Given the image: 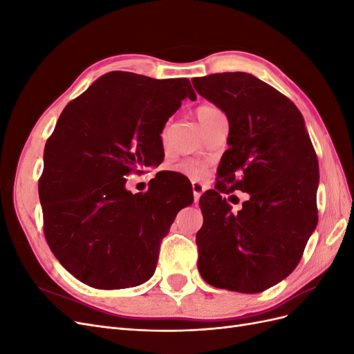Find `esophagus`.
I'll list each match as a JSON object with an SVG mask.
<instances>
[{
	"label": "esophagus",
	"mask_w": 354,
	"mask_h": 354,
	"mask_svg": "<svg viewBox=\"0 0 354 354\" xmlns=\"http://www.w3.org/2000/svg\"><path fill=\"white\" fill-rule=\"evenodd\" d=\"M192 190H194L195 202H198L199 198H201V195L203 194V190H205V187H203V185L198 183V181H194V183H192Z\"/></svg>",
	"instance_id": "34e87169"
}]
</instances>
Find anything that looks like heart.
<instances>
[{
  "instance_id": "b5f03b06",
  "label": "heart",
  "mask_w": 354,
  "mask_h": 354,
  "mask_svg": "<svg viewBox=\"0 0 354 354\" xmlns=\"http://www.w3.org/2000/svg\"><path fill=\"white\" fill-rule=\"evenodd\" d=\"M218 116H223L221 111L212 104H202L196 109V118H198L199 124L202 125V128H205L211 121H214ZM160 138H162L164 145L168 143V127H165L162 133H160ZM174 169L177 171V173L185 174L190 178H195V180L205 178L207 173H208L205 165L201 162H195V160H185V162H180L174 167Z\"/></svg>"
}]
</instances>
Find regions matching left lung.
Listing matches in <instances>:
<instances>
[{"label":"left lung","mask_w":354,"mask_h":354,"mask_svg":"<svg viewBox=\"0 0 354 354\" xmlns=\"http://www.w3.org/2000/svg\"><path fill=\"white\" fill-rule=\"evenodd\" d=\"M192 82L229 121L216 189L199 199V273L216 288L263 292L291 274L316 229V152L297 106L254 75L212 73ZM234 189L250 194L238 213L221 198Z\"/></svg>","instance_id":"left-lung-1"}]
</instances>
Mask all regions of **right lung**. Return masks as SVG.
I'll return each mask as SVG.
<instances>
[{"mask_svg":"<svg viewBox=\"0 0 354 354\" xmlns=\"http://www.w3.org/2000/svg\"><path fill=\"white\" fill-rule=\"evenodd\" d=\"M185 99L196 100L187 78L115 71L63 109L46 145L39 199L50 250L78 281L121 289L155 273L160 241L194 194L158 173L133 195L125 177L162 162L160 133Z\"/></svg>","mask_w":354,"mask_h":354,"instance_id":"right-lung-1","label":"right lung"}]
</instances>
